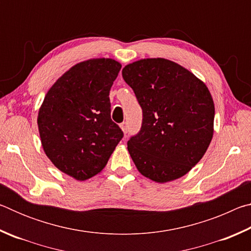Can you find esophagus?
I'll return each mask as SVG.
<instances>
[{
	"mask_svg": "<svg viewBox=\"0 0 251 251\" xmlns=\"http://www.w3.org/2000/svg\"><path fill=\"white\" fill-rule=\"evenodd\" d=\"M121 128L124 131V134H126L128 131V126H127V123H122L121 124Z\"/></svg>",
	"mask_w": 251,
	"mask_h": 251,
	"instance_id": "34e87169",
	"label": "esophagus"
}]
</instances>
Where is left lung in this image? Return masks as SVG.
<instances>
[{
    "mask_svg": "<svg viewBox=\"0 0 251 251\" xmlns=\"http://www.w3.org/2000/svg\"><path fill=\"white\" fill-rule=\"evenodd\" d=\"M122 75L143 110L141 130L127 142L138 172L157 182L186 175L205 155L214 134L215 106L207 86L165 58L134 62Z\"/></svg>",
    "mask_w": 251,
    "mask_h": 251,
    "instance_id": "obj_1",
    "label": "left lung"
}]
</instances>
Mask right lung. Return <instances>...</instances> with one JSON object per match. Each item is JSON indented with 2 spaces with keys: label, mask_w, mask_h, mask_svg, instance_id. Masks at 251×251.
Listing matches in <instances>:
<instances>
[{
  "label": "right lung",
  "mask_w": 251,
  "mask_h": 251,
  "mask_svg": "<svg viewBox=\"0 0 251 251\" xmlns=\"http://www.w3.org/2000/svg\"><path fill=\"white\" fill-rule=\"evenodd\" d=\"M121 69L112 58L78 63L54 83L39 110L37 125L46 156L77 180L103 171L124 136L110 118L109 100Z\"/></svg>",
  "instance_id": "obj_1"
}]
</instances>
